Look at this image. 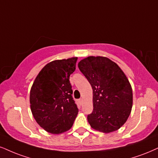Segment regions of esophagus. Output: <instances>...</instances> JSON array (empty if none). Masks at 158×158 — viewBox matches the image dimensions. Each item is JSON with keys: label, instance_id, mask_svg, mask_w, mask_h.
Returning <instances> with one entry per match:
<instances>
[{"label": "esophagus", "instance_id": "34e87169", "mask_svg": "<svg viewBox=\"0 0 158 158\" xmlns=\"http://www.w3.org/2000/svg\"><path fill=\"white\" fill-rule=\"evenodd\" d=\"M79 102H80V104L82 105V104H83V99H80V100H79Z\"/></svg>", "mask_w": 158, "mask_h": 158}]
</instances>
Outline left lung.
<instances>
[{
	"label": "left lung",
	"mask_w": 158,
	"mask_h": 158,
	"mask_svg": "<svg viewBox=\"0 0 158 158\" xmlns=\"http://www.w3.org/2000/svg\"><path fill=\"white\" fill-rule=\"evenodd\" d=\"M78 68L93 89V111L87 116L93 129L108 133L125 123L133 106V91L120 67L108 58L89 56Z\"/></svg>",
	"instance_id": "8db88e82"
}]
</instances>
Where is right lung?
<instances>
[{
  "label": "right lung",
  "mask_w": 158,
  "mask_h": 158,
  "mask_svg": "<svg viewBox=\"0 0 158 158\" xmlns=\"http://www.w3.org/2000/svg\"><path fill=\"white\" fill-rule=\"evenodd\" d=\"M77 60L75 57L50 62L33 83L30 92L32 114L36 122L50 133L69 130L78 113L69 81Z\"/></svg>",
  "instance_id": "add662e5"
}]
</instances>
